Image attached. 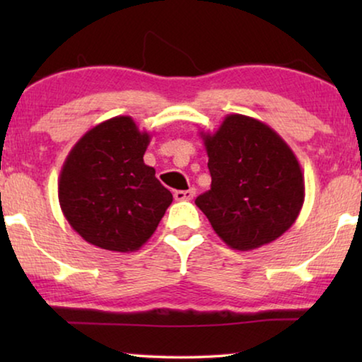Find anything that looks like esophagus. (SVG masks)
<instances>
[{
    "mask_svg": "<svg viewBox=\"0 0 362 362\" xmlns=\"http://www.w3.org/2000/svg\"><path fill=\"white\" fill-rule=\"evenodd\" d=\"M194 196H196L194 187H191V189H186V191H175L176 201H191Z\"/></svg>",
    "mask_w": 362,
    "mask_h": 362,
    "instance_id": "obj_1",
    "label": "esophagus"
}]
</instances>
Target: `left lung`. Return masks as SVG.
<instances>
[{"label":"left lung","instance_id":"8db88e82","mask_svg":"<svg viewBox=\"0 0 362 362\" xmlns=\"http://www.w3.org/2000/svg\"><path fill=\"white\" fill-rule=\"evenodd\" d=\"M211 189L196 206L230 249L254 250L285 234L305 201V177L286 141L257 118L230 113L214 133L199 132Z\"/></svg>","mask_w":362,"mask_h":362}]
</instances>
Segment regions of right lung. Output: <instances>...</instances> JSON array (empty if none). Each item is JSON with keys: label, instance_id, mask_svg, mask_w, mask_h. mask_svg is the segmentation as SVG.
<instances>
[{"label": "right lung", "instance_id": "right-lung-1", "mask_svg": "<svg viewBox=\"0 0 362 362\" xmlns=\"http://www.w3.org/2000/svg\"><path fill=\"white\" fill-rule=\"evenodd\" d=\"M150 141L132 117L120 115L90 128L69 151L59 204L88 244L127 254L155 234L173 194L143 161Z\"/></svg>", "mask_w": 362, "mask_h": 362}]
</instances>
